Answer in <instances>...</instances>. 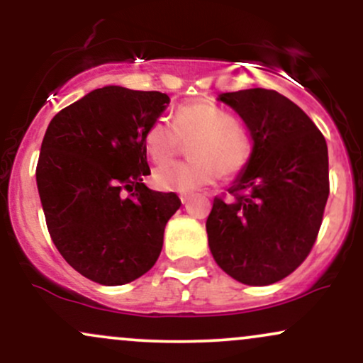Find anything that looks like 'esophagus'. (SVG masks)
<instances>
[{"label":"esophagus","instance_id":"34e87169","mask_svg":"<svg viewBox=\"0 0 363 363\" xmlns=\"http://www.w3.org/2000/svg\"><path fill=\"white\" fill-rule=\"evenodd\" d=\"M187 201H189V194H181V203H182V205H186Z\"/></svg>","mask_w":363,"mask_h":363}]
</instances>
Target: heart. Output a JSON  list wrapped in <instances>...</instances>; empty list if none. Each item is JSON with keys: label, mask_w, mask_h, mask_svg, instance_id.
<instances>
[{"label": "heart", "mask_w": 363, "mask_h": 363, "mask_svg": "<svg viewBox=\"0 0 363 363\" xmlns=\"http://www.w3.org/2000/svg\"><path fill=\"white\" fill-rule=\"evenodd\" d=\"M181 141H191L184 164H170L153 174L157 187L187 193L211 184L220 176H237L252 153L249 133L228 112L211 104H187L174 114V123L155 119L143 133V147L155 164H165Z\"/></svg>", "instance_id": "heart-1"}]
</instances>
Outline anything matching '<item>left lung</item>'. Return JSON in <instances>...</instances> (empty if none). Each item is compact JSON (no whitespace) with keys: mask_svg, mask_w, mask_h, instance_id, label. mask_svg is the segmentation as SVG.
Returning <instances> with one entry per match:
<instances>
[{"mask_svg":"<svg viewBox=\"0 0 363 363\" xmlns=\"http://www.w3.org/2000/svg\"><path fill=\"white\" fill-rule=\"evenodd\" d=\"M244 121L252 153L206 220L216 264L237 281L272 285L302 264L329 196L328 145L309 116L274 90L220 94Z\"/></svg>","mask_w":363,"mask_h":363,"instance_id":"left-lung-1","label":"left lung"}]
</instances>
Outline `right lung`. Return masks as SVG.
Returning a JSON list of instances; mask_svg holds the SVG:
<instances>
[{"label": "right lung", "instance_id": "1", "mask_svg": "<svg viewBox=\"0 0 363 363\" xmlns=\"http://www.w3.org/2000/svg\"><path fill=\"white\" fill-rule=\"evenodd\" d=\"M160 91L107 85L57 112L35 179L51 239L66 262L101 285H124L155 264L176 193L152 191L143 133L167 109Z\"/></svg>", "mask_w": 363, "mask_h": 363}]
</instances>
